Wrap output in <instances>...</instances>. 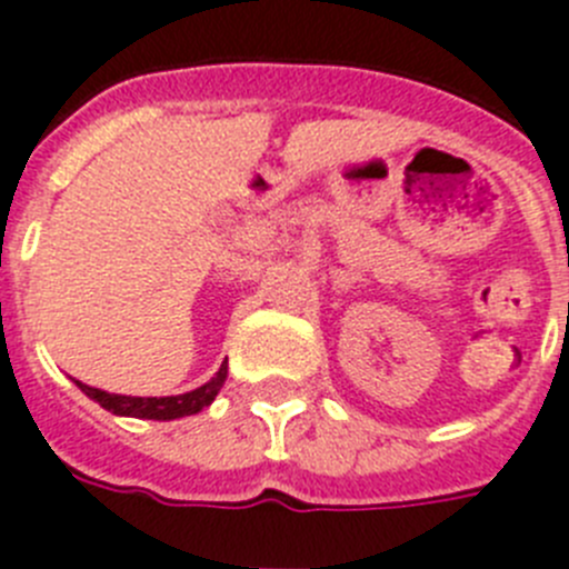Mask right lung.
<instances>
[{
  "mask_svg": "<svg viewBox=\"0 0 569 569\" xmlns=\"http://www.w3.org/2000/svg\"><path fill=\"white\" fill-rule=\"evenodd\" d=\"M227 380V362L216 371L210 382H203L196 391H187V395L178 397H123V395H109V391H100V388H91L86 382L74 380L80 386V391L86 397H91L94 402H100L106 411L120 417H140V420H178V417L198 415L201 409H207L216 395L221 391Z\"/></svg>",
  "mask_w": 569,
  "mask_h": 569,
  "instance_id": "add662e5",
  "label": "right lung"
}]
</instances>
